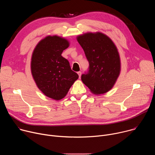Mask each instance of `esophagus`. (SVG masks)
Wrapping results in <instances>:
<instances>
[{"label": "esophagus", "mask_w": 155, "mask_h": 155, "mask_svg": "<svg viewBox=\"0 0 155 155\" xmlns=\"http://www.w3.org/2000/svg\"><path fill=\"white\" fill-rule=\"evenodd\" d=\"M77 74H78V76H79V78H80V77H81V72H78Z\"/></svg>", "instance_id": "esophagus-1"}]
</instances>
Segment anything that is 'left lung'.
Here are the masks:
<instances>
[{
	"mask_svg": "<svg viewBox=\"0 0 155 155\" xmlns=\"http://www.w3.org/2000/svg\"><path fill=\"white\" fill-rule=\"evenodd\" d=\"M89 62V71L81 75L82 82L96 95L109 91L115 85L121 71L117 47L107 35L87 32L77 37Z\"/></svg>",
	"mask_w": 155,
	"mask_h": 155,
	"instance_id": "obj_1",
	"label": "left lung"
}]
</instances>
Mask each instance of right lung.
Instances as JSON below:
<instances>
[{
    "mask_svg": "<svg viewBox=\"0 0 155 155\" xmlns=\"http://www.w3.org/2000/svg\"><path fill=\"white\" fill-rule=\"evenodd\" d=\"M69 45V41L65 38L48 35L37 43L32 52L31 70L35 84L46 96L55 101L67 95L78 78L68 60L61 56Z\"/></svg>",
    "mask_w": 155,
    "mask_h": 155,
    "instance_id": "obj_1",
    "label": "right lung"
}]
</instances>
